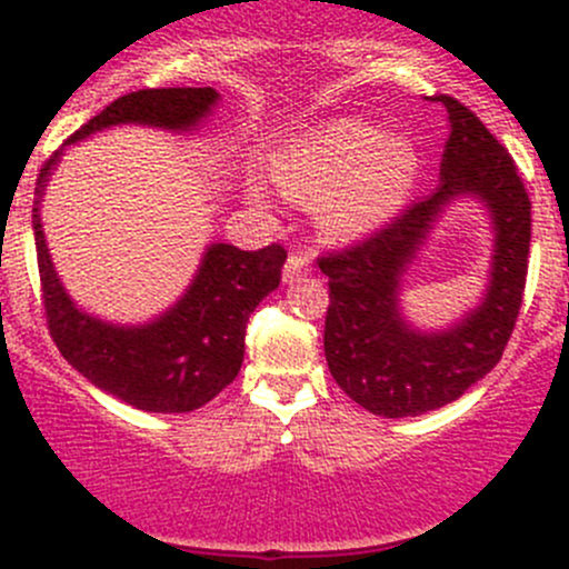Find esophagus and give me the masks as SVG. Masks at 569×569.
Masks as SVG:
<instances>
[{
	"label": "esophagus",
	"mask_w": 569,
	"mask_h": 569,
	"mask_svg": "<svg viewBox=\"0 0 569 569\" xmlns=\"http://www.w3.org/2000/svg\"><path fill=\"white\" fill-rule=\"evenodd\" d=\"M309 271H312V266H309V260L303 254H290L284 262V282L292 284V282H301L303 277H309Z\"/></svg>",
	"instance_id": "obj_1"
}]
</instances>
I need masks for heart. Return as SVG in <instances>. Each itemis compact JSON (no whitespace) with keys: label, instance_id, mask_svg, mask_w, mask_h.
<instances>
[{"label":"heart","instance_id":"obj_1","mask_svg":"<svg viewBox=\"0 0 569 569\" xmlns=\"http://www.w3.org/2000/svg\"><path fill=\"white\" fill-rule=\"evenodd\" d=\"M271 172L284 197L320 202V227L328 236L359 238L406 202L419 158L408 139H383L365 120H333L287 144ZM249 197L266 208L260 186H249Z\"/></svg>","mask_w":569,"mask_h":569}]
</instances>
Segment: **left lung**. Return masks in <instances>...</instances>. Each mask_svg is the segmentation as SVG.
I'll use <instances>...</instances> for the list:
<instances>
[{
  "instance_id": "1",
  "label": "left lung",
  "mask_w": 569,
  "mask_h": 569,
  "mask_svg": "<svg viewBox=\"0 0 569 569\" xmlns=\"http://www.w3.org/2000/svg\"><path fill=\"white\" fill-rule=\"evenodd\" d=\"M432 101L449 117L441 186L370 238L318 260L328 277V370L350 400L386 419L443 408L499 365L529 271L531 202L512 156L458 98ZM458 196H477L495 221L489 292L458 327L416 332L399 315L401 277L440 210Z\"/></svg>"
}]
</instances>
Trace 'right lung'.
Instances as JSON below:
<instances>
[{
  "label": "right lung",
  "mask_w": 569,
  "mask_h": 569,
  "mask_svg": "<svg viewBox=\"0 0 569 569\" xmlns=\"http://www.w3.org/2000/svg\"><path fill=\"white\" fill-rule=\"evenodd\" d=\"M216 103L219 92L213 87L128 92L84 122L66 144L126 122L167 131H194ZM60 156L62 150H57L40 169L38 202L32 208L34 249L51 339L68 365H73L90 383L139 411H197L241 372L249 315L282 282L287 251L279 243L260 251L210 243L194 282L174 307L144 326L103 323L70 301L46 249L38 204Z\"/></svg>",
  "instance_id": "right-lung-1"
}]
</instances>
